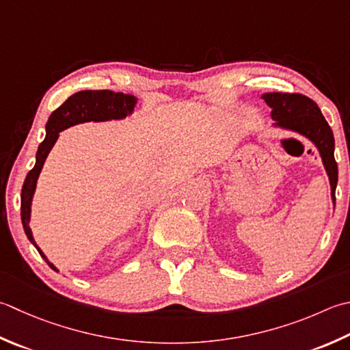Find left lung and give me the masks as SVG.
I'll list each match as a JSON object with an SVG mask.
<instances>
[{
	"label": "left lung",
	"instance_id": "obj_1",
	"mask_svg": "<svg viewBox=\"0 0 350 350\" xmlns=\"http://www.w3.org/2000/svg\"><path fill=\"white\" fill-rule=\"evenodd\" d=\"M262 98L271 107V118L278 126L299 132L316 144L326 173L329 176L332 200L335 203V188L338 180V167L334 157L335 142L332 130L321 115L317 103L296 92H269L264 94Z\"/></svg>",
	"mask_w": 350,
	"mask_h": 350
}]
</instances>
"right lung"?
<instances>
[{
	"label": "right lung",
	"mask_w": 350,
	"mask_h": 350,
	"mask_svg": "<svg viewBox=\"0 0 350 350\" xmlns=\"http://www.w3.org/2000/svg\"><path fill=\"white\" fill-rule=\"evenodd\" d=\"M136 105V98L133 95L122 94V92H113L103 89V91H80L77 94L71 95L64 105L54 111L46 122V136L45 139L40 142L36 153V163L27 174L23 191H21V220L25 230L27 238L30 243L38 249L39 255L42 256L45 261L46 258L40 250L36 243H34L31 229L29 226L30 221V211H31V198L36 189V182L40 174V170L44 167V162L46 159L48 153L53 148L54 142L59 138V132L71 127L79 122L86 121H107V120H121L126 118L129 113L133 112V107ZM48 262V261H46ZM53 270H56L51 262H48Z\"/></svg>",
	"instance_id": "right-lung-1"
}]
</instances>
